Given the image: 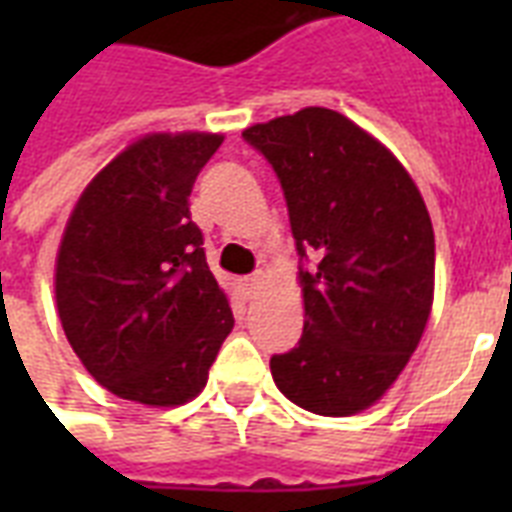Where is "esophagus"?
<instances>
[{
	"instance_id": "1",
	"label": "esophagus",
	"mask_w": 512,
	"mask_h": 512,
	"mask_svg": "<svg viewBox=\"0 0 512 512\" xmlns=\"http://www.w3.org/2000/svg\"><path fill=\"white\" fill-rule=\"evenodd\" d=\"M260 287H263V276H260V273H252V276H247V279L241 281V295H244V300H255V297L260 295Z\"/></svg>"
}]
</instances>
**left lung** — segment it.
Listing matches in <instances>:
<instances>
[{"label":"left lung","instance_id":"1","mask_svg":"<svg viewBox=\"0 0 512 512\" xmlns=\"http://www.w3.org/2000/svg\"><path fill=\"white\" fill-rule=\"evenodd\" d=\"M268 159L300 255L305 324L271 358L273 382L313 414L364 412L417 348L436 276V239L417 185L348 116L303 108L241 132Z\"/></svg>","mask_w":512,"mask_h":512}]
</instances>
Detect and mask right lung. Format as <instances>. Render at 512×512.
<instances>
[{"label":"right lung","mask_w":512,"mask_h":512,"mask_svg":"<svg viewBox=\"0 0 512 512\" xmlns=\"http://www.w3.org/2000/svg\"><path fill=\"white\" fill-rule=\"evenodd\" d=\"M223 135L156 132L106 164L76 201L55 265L63 332L114 396H199L233 329L188 196Z\"/></svg>","instance_id":"obj_1"}]
</instances>
